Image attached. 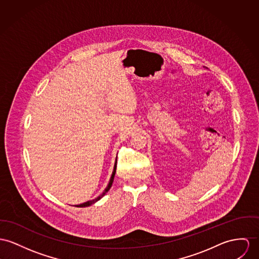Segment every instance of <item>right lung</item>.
I'll list each match as a JSON object with an SVG mask.
<instances>
[{
	"instance_id": "obj_1",
	"label": "right lung",
	"mask_w": 259,
	"mask_h": 259,
	"mask_svg": "<svg viewBox=\"0 0 259 259\" xmlns=\"http://www.w3.org/2000/svg\"><path fill=\"white\" fill-rule=\"evenodd\" d=\"M115 172H116V163L114 164V168H113V171H112V176H111V178H110V180H109V183H108V185L106 186V188L103 190V192L100 194L99 197H97L96 199L91 200V201H88V202H84V203H82V204H80V205H77V207H88V206H91L92 204H94V203H96L97 201H99V200L101 199L105 194H106V192L110 189V187H111V185H112V182H113V179H114V176H115Z\"/></svg>"
}]
</instances>
